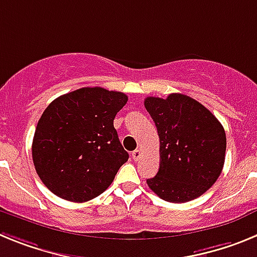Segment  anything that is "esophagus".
I'll use <instances>...</instances> for the list:
<instances>
[{"label": "esophagus", "instance_id": "esophagus-1", "mask_svg": "<svg viewBox=\"0 0 257 257\" xmlns=\"http://www.w3.org/2000/svg\"><path fill=\"white\" fill-rule=\"evenodd\" d=\"M131 157H133L134 161L140 160V157H142V151H139V149H135V151L131 153Z\"/></svg>", "mask_w": 257, "mask_h": 257}]
</instances>
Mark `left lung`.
<instances>
[{
  "label": "left lung",
  "instance_id": "obj_1",
  "mask_svg": "<svg viewBox=\"0 0 257 257\" xmlns=\"http://www.w3.org/2000/svg\"><path fill=\"white\" fill-rule=\"evenodd\" d=\"M144 105L160 136V170L148 187L160 198L184 203L198 198L224 167V127L206 106L190 96H148Z\"/></svg>",
  "mask_w": 257,
  "mask_h": 257
}]
</instances>
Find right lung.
<instances>
[{
    "mask_svg": "<svg viewBox=\"0 0 257 257\" xmlns=\"http://www.w3.org/2000/svg\"><path fill=\"white\" fill-rule=\"evenodd\" d=\"M127 103L123 92L82 87L56 97L36 127L32 158L55 196L86 202L112 184L128 153L113 126Z\"/></svg>",
    "mask_w": 257,
    "mask_h": 257,
    "instance_id": "add662e5",
    "label": "right lung"
}]
</instances>
